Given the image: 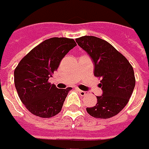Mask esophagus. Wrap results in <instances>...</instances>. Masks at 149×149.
Instances as JSON below:
<instances>
[{"label": "esophagus", "mask_w": 149, "mask_h": 149, "mask_svg": "<svg viewBox=\"0 0 149 149\" xmlns=\"http://www.w3.org/2000/svg\"><path fill=\"white\" fill-rule=\"evenodd\" d=\"M78 91H79V93L80 94V96H82V97H84V96L87 95V92H86V91H81V90H78Z\"/></svg>", "instance_id": "obj_1"}]
</instances>
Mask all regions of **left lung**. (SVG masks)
I'll return each mask as SVG.
<instances>
[{
    "mask_svg": "<svg viewBox=\"0 0 149 149\" xmlns=\"http://www.w3.org/2000/svg\"><path fill=\"white\" fill-rule=\"evenodd\" d=\"M76 42L84 49L94 63V75L99 79L102 95L97 97L94 107L86 108L91 116L109 119L118 114L132 97L136 79L132 64L126 58L108 41L85 36Z\"/></svg>",
    "mask_w": 149,
    "mask_h": 149,
    "instance_id": "1",
    "label": "left lung"
}]
</instances>
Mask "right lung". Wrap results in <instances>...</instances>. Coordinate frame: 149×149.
Wrapping results in <instances>:
<instances>
[{"instance_id":"1","label":"right lung","mask_w":149,"mask_h":149,"mask_svg":"<svg viewBox=\"0 0 149 149\" xmlns=\"http://www.w3.org/2000/svg\"><path fill=\"white\" fill-rule=\"evenodd\" d=\"M76 46L74 39L50 38L24 56L14 70V84L21 102L31 113L51 118L61 111L72 88L58 89L48 80L61 60Z\"/></svg>"}]
</instances>
